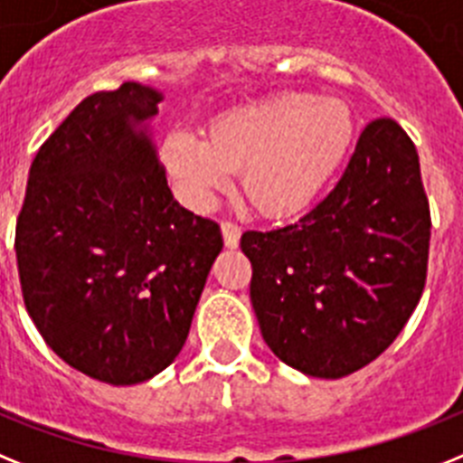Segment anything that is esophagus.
I'll list each match as a JSON object with an SVG mask.
<instances>
[{
	"mask_svg": "<svg viewBox=\"0 0 463 463\" xmlns=\"http://www.w3.org/2000/svg\"><path fill=\"white\" fill-rule=\"evenodd\" d=\"M221 232H223V242H226L228 249L240 247V235H242V228L237 226V223L223 221V223H221Z\"/></svg>",
	"mask_w": 463,
	"mask_h": 463,
	"instance_id": "1",
	"label": "esophagus"
}]
</instances>
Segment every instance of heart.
Returning a JSON list of instances; mask_svg holds the SVG:
<instances>
[{"mask_svg": "<svg viewBox=\"0 0 463 463\" xmlns=\"http://www.w3.org/2000/svg\"><path fill=\"white\" fill-rule=\"evenodd\" d=\"M349 104L309 92H277L209 120L207 139L176 130L163 160L188 198L203 203L240 170L244 198L268 219L303 214L326 193L352 151Z\"/></svg>", "mask_w": 463, "mask_h": 463, "instance_id": "1", "label": "heart"}]
</instances>
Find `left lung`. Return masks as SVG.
<instances>
[{
	"label": "left lung",
	"instance_id": "left-lung-1",
	"mask_svg": "<svg viewBox=\"0 0 463 463\" xmlns=\"http://www.w3.org/2000/svg\"><path fill=\"white\" fill-rule=\"evenodd\" d=\"M429 237L415 144L396 120H373L343 179L312 212L242 235L265 345L324 380L375 361L420 303Z\"/></svg>",
	"mask_w": 463,
	"mask_h": 463
}]
</instances>
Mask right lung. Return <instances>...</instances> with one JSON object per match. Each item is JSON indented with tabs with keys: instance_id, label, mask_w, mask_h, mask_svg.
I'll return each instance as SVG.
<instances>
[{
	"instance_id": "obj_1",
	"label": "right lung",
	"mask_w": 463,
	"mask_h": 463,
	"mask_svg": "<svg viewBox=\"0 0 463 463\" xmlns=\"http://www.w3.org/2000/svg\"><path fill=\"white\" fill-rule=\"evenodd\" d=\"M160 102L135 81L83 99L37 151L15 223L34 326L64 364L116 387L176 359L223 249L214 221L167 186L148 128Z\"/></svg>"
}]
</instances>
